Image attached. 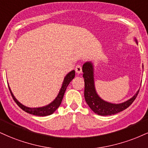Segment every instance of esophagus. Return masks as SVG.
Wrapping results in <instances>:
<instances>
[{"mask_svg": "<svg viewBox=\"0 0 148 148\" xmlns=\"http://www.w3.org/2000/svg\"><path fill=\"white\" fill-rule=\"evenodd\" d=\"M75 71L77 74H81L82 72V67L80 65H77L75 67Z\"/></svg>", "mask_w": 148, "mask_h": 148, "instance_id": "obj_1", "label": "esophagus"}]
</instances>
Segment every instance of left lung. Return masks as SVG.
<instances>
[{"label":"left lung","mask_w":148,"mask_h":148,"mask_svg":"<svg viewBox=\"0 0 148 148\" xmlns=\"http://www.w3.org/2000/svg\"><path fill=\"white\" fill-rule=\"evenodd\" d=\"M135 41L138 43L136 40ZM83 77L85 81V90L84 97L87 104L88 105L94 113L101 116H108L117 114L123 110H125L134 102L137 95H138L139 90L136 94L129 100L125 102L115 104L111 103L103 100L98 95L94 85V66L92 62H86L83 65Z\"/></svg>","instance_id":"1"}]
</instances>
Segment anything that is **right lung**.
I'll return each instance as SVG.
<instances>
[{
    "label": "right lung",
    "instance_id": "add662e5",
    "mask_svg": "<svg viewBox=\"0 0 148 148\" xmlns=\"http://www.w3.org/2000/svg\"><path fill=\"white\" fill-rule=\"evenodd\" d=\"M74 76H75V71L72 70L70 72H69L68 74L65 76V77L64 78L61 88H60V91L58 92V95H57L56 99H55L51 103H49V105H47V106H44V107H41V108H28V107L23 106V104H21V103L19 102L16 99L15 97L14 96V94H12L11 89H10V87H9V89H10V93H11L12 97L13 98L14 101L16 103L18 106L20 107L23 110H24V111L26 112L31 114H33V115L40 116H45L52 114L54 113L57 109H58V107L60 106V103L62 102V100H63L64 94H65V90H66L67 89V87L68 86L69 83L72 81V80L74 79Z\"/></svg>",
    "mask_w": 148,
    "mask_h": 148
}]
</instances>
